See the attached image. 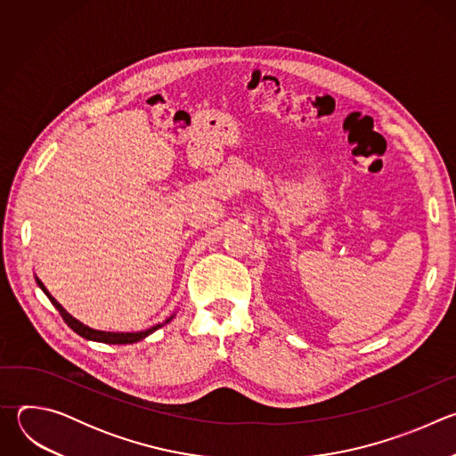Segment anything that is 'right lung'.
I'll return each instance as SVG.
<instances>
[{
  "mask_svg": "<svg viewBox=\"0 0 456 456\" xmlns=\"http://www.w3.org/2000/svg\"><path fill=\"white\" fill-rule=\"evenodd\" d=\"M36 283H37L39 289L46 294V297L50 299V303L59 310V314H61V317L64 319V322H67L69 327H70L76 334H79L81 338H85V339H88V341H97V343H106V345H132V343L142 341L144 338H148V336L153 334L155 330L162 329L166 322H169V321L175 317V315H171V317H167L164 322H159V324H155V327H151V329H148V330H142V332H104V330H94V329L86 327V324H83L81 321H77L74 315H70L67 310H64V308L61 306V303H57V299H53V297L50 296V292L45 289V285L39 281V278H36Z\"/></svg>",
  "mask_w": 456,
  "mask_h": 456,
  "instance_id": "obj_1",
  "label": "right lung"
}]
</instances>
